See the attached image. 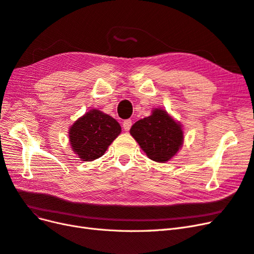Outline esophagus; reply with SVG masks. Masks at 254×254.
<instances>
[{
    "mask_svg": "<svg viewBox=\"0 0 254 254\" xmlns=\"http://www.w3.org/2000/svg\"><path fill=\"white\" fill-rule=\"evenodd\" d=\"M131 125H132L131 120H125L124 122H123V127H124L125 131H129V129L131 128Z\"/></svg>",
    "mask_w": 254,
    "mask_h": 254,
    "instance_id": "34e87169",
    "label": "esophagus"
}]
</instances>
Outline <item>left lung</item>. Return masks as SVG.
<instances>
[{"instance_id": "obj_1", "label": "left lung", "mask_w": 254, "mask_h": 254, "mask_svg": "<svg viewBox=\"0 0 254 254\" xmlns=\"http://www.w3.org/2000/svg\"><path fill=\"white\" fill-rule=\"evenodd\" d=\"M130 134L146 156L158 163L173 159L184 141L182 125L162 108H155L149 117L135 122Z\"/></svg>"}]
</instances>
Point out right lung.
<instances>
[{
    "label": "right lung",
    "instance_id": "add662e5",
    "mask_svg": "<svg viewBox=\"0 0 254 254\" xmlns=\"http://www.w3.org/2000/svg\"><path fill=\"white\" fill-rule=\"evenodd\" d=\"M122 128L117 120L98 109H92L68 128L71 148L80 161H93L104 156Z\"/></svg>",
    "mask_w": 254,
    "mask_h": 254
}]
</instances>
